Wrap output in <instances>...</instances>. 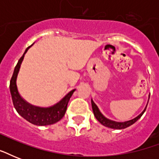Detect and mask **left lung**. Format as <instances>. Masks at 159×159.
Listing matches in <instances>:
<instances>
[{
  "instance_id": "8db88e82",
  "label": "left lung",
  "mask_w": 159,
  "mask_h": 159,
  "mask_svg": "<svg viewBox=\"0 0 159 159\" xmlns=\"http://www.w3.org/2000/svg\"><path fill=\"white\" fill-rule=\"evenodd\" d=\"M148 99H149V98H148ZM147 105H146L144 110H143V111H142V112H141L138 116H136L135 118L132 119V120H130L124 121V122H117V121L111 120H110V119L106 118L105 116H103V114L100 111L98 106L96 105V103H95L92 99V111H93V113H94V116L95 117H96V119H97V120L99 121L100 123L102 124V125L106 126V127H108V128L115 129H125L127 128V127H129V126L132 125L133 124L135 123L136 121L138 120L139 119L143 116V114L144 113V111H145L146 108H147Z\"/></svg>"
}]
</instances>
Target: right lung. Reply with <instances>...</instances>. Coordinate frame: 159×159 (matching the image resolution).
I'll use <instances>...</instances> for the list:
<instances>
[{"label":"right lung","instance_id":"obj_1","mask_svg":"<svg viewBox=\"0 0 159 159\" xmlns=\"http://www.w3.org/2000/svg\"><path fill=\"white\" fill-rule=\"evenodd\" d=\"M33 44H31L26 48L24 54L20 58L15 67L13 75L10 82V92H11L14 106L20 116H22L24 119H25L30 123L35 125H49L57 123V121H59L64 116L65 112L67 111L68 102L76 89L72 90L61 101H59L53 106H48V107H39V106L31 105L21 97L18 92L16 80H17V76L20 68L21 63L23 62L25 54L27 53L29 48Z\"/></svg>","mask_w":159,"mask_h":159}]
</instances>
